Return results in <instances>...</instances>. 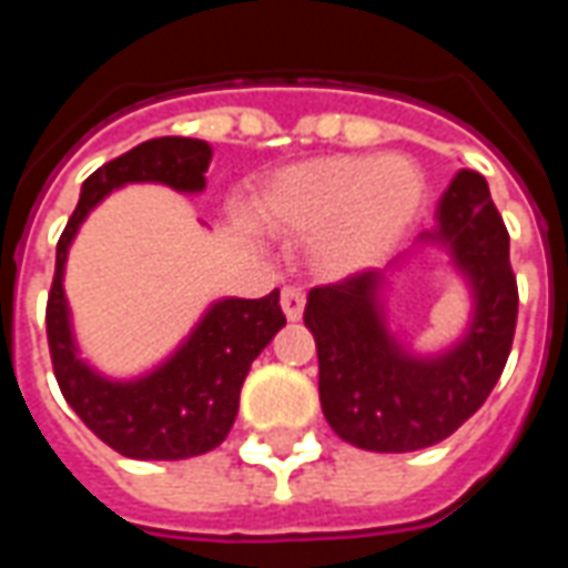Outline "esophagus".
Returning <instances> with one entry per match:
<instances>
[{
	"mask_svg": "<svg viewBox=\"0 0 568 568\" xmlns=\"http://www.w3.org/2000/svg\"><path fill=\"white\" fill-rule=\"evenodd\" d=\"M280 304H283V313L288 322H297L304 316V292L301 288H283V295H280Z\"/></svg>",
	"mask_w": 568,
	"mask_h": 568,
	"instance_id": "34e87169",
	"label": "esophagus"
}]
</instances>
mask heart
I'll use <instances>...</instances> for the list:
<instances>
[{
	"label": "heart",
	"instance_id": "1",
	"mask_svg": "<svg viewBox=\"0 0 568 568\" xmlns=\"http://www.w3.org/2000/svg\"><path fill=\"white\" fill-rule=\"evenodd\" d=\"M426 206V175L405 154H322L283 166L255 200V222L276 236L313 243L325 280L381 267Z\"/></svg>",
	"mask_w": 568,
	"mask_h": 568
}]
</instances>
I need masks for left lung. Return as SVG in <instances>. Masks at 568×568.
<instances>
[{
	"label": "left lung",
	"instance_id": "1",
	"mask_svg": "<svg viewBox=\"0 0 568 568\" xmlns=\"http://www.w3.org/2000/svg\"><path fill=\"white\" fill-rule=\"evenodd\" d=\"M400 270L426 251H444L469 292L464 334L419 354L388 325L385 292L394 271H371L313 288L304 325L320 353V402L328 426L374 453H410L450 438L487 402L508 362L517 325V283L508 231L487 179L459 170Z\"/></svg>",
	"mask_w": 568,
	"mask_h": 568
}]
</instances>
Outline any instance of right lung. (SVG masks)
I'll use <instances>...</instances> for the list:
<instances>
[{
  "label": "right lung",
  "mask_w": 568,
  "mask_h": 568,
  "mask_svg": "<svg viewBox=\"0 0 568 568\" xmlns=\"http://www.w3.org/2000/svg\"><path fill=\"white\" fill-rule=\"evenodd\" d=\"M210 161L212 149L203 140L161 136L142 142L84 179L79 206L57 243L48 346L60 393L97 438L130 459H187L219 447L234 426L252 362L285 325L276 288L258 301H212L182 344L136 377H109L81 356L63 276L84 219L124 185H166L179 194H200Z\"/></svg>",
  "instance_id": "obj_1"
}]
</instances>
